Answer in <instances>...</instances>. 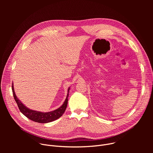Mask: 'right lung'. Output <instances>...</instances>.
Segmentation results:
<instances>
[{"mask_svg": "<svg viewBox=\"0 0 153 153\" xmlns=\"http://www.w3.org/2000/svg\"><path fill=\"white\" fill-rule=\"evenodd\" d=\"M13 85H14L13 83L12 90H13V96L15 99V101L17 104V106L19 108L20 112L24 116H25L27 118L30 119V120L34 122L42 123H49V122L54 121L57 119L60 118L64 113L65 110H66L67 104H68V97L69 96V91L70 90V87H69L68 89L67 97L65 99L62 106H60L59 108H58L57 109H56V110L54 111L44 113V112H40V111L31 110V109L28 108L24 104L22 103V102L17 98V97L15 94Z\"/></svg>", "mask_w": 153, "mask_h": 153, "instance_id": "1", "label": "right lung"}]
</instances>
